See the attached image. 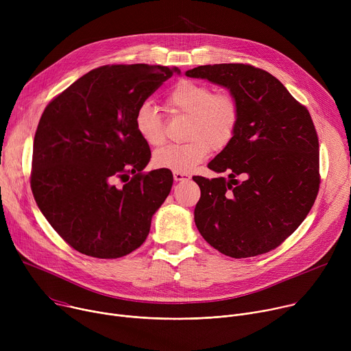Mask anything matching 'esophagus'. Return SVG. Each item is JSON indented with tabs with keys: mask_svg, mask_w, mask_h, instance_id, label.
I'll return each instance as SVG.
<instances>
[{
	"mask_svg": "<svg viewBox=\"0 0 351 351\" xmlns=\"http://www.w3.org/2000/svg\"><path fill=\"white\" fill-rule=\"evenodd\" d=\"M173 179H175L176 182H180V180H187V179H190V176H189L187 173H184V172H173Z\"/></svg>",
	"mask_w": 351,
	"mask_h": 351,
	"instance_id": "34e87169",
	"label": "esophagus"
}]
</instances>
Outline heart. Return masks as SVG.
<instances>
[{
  "label": "heart",
  "instance_id": "b5f03b06",
  "mask_svg": "<svg viewBox=\"0 0 351 351\" xmlns=\"http://www.w3.org/2000/svg\"><path fill=\"white\" fill-rule=\"evenodd\" d=\"M167 108L173 116H187L186 138L189 143L169 145L154 155L158 168L172 172H190L210 155L211 148H226L234 138L239 123V106L230 93H214L203 82L183 80L167 97ZM134 127L138 137L151 148L165 140L162 116L151 102H144L136 112Z\"/></svg>",
  "mask_w": 351,
  "mask_h": 351
}]
</instances>
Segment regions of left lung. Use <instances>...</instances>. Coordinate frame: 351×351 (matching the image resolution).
<instances>
[{
    "mask_svg": "<svg viewBox=\"0 0 351 351\" xmlns=\"http://www.w3.org/2000/svg\"><path fill=\"white\" fill-rule=\"evenodd\" d=\"M187 77L227 88L239 106L232 141L193 176L195 222L218 252L242 259L270 252L308 215L319 190V143L305 106L271 74L249 64L200 66Z\"/></svg>",
    "mask_w": 351,
    "mask_h": 351,
    "instance_id": "1",
    "label": "left lung"
}]
</instances>
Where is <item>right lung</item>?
Masks as SVG:
<instances>
[{
    "mask_svg": "<svg viewBox=\"0 0 351 351\" xmlns=\"http://www.w3.org/2000/svg\"><path fill=\"white\" fill-rule=\"evenodd\" d=\"M173 74L180 70L95 69L56 97L40 117L32 193L54 231L86 256L117 259L140 247L171 192L169 169L143 172L151 151L136 132L134 116ZM116 180L123 186L117 188Z\"/></svg>",
    "mask_w": 351,
    "mask_h": 351,
    "instance_id": "1",
    "label": "right lung"
}]
</instances>
